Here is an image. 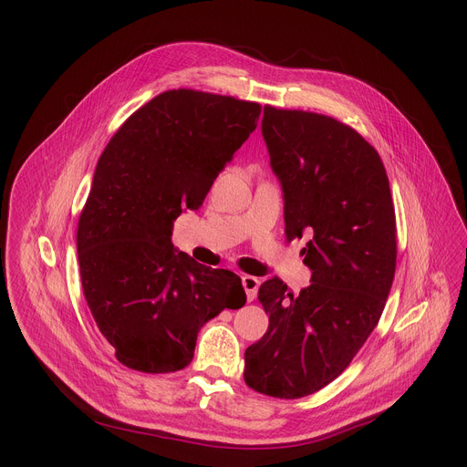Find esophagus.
I'll return each instance as SVG.
<instances>
[{
	"label": "esophagus",
	"mask_w": 467,
	"mask_h": 467,
	"mask_svg": "<svg viewBox=\"0 0 467 467\" xmlns=\"http://www.w3.org/2000/svg\"><path fill=\"white\" fill-rule=\"evenodd\" d=\"M259 284H261V282H259L255 276H250V275H244V276H242V285H244V289H246V297H248L250 303H252V301L255 299V296H257Z\"/></svg>",
	"instance_id": "34e87169"
}]
</instances>
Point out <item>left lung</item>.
<instances>
[{
  "instance_id": "8db88e82",
  "label": "left lung",
  "mask_w": 467,
  "mask_h": 467,
  "mask_svg": "<svg viewBox=\"0 0 467 467\" xmlns=\"http://www.w3.org/2000/svg\"><path fill=\"white\" fill-rule=\"evenodd\" d=\"M261 132L284 191L285 238L306 236L310 285L259 287L266 333L244 354V380L297 400L347 369L377 327L396 275V212L371 143L337 119L265 106Z\"/></svg>"
}]
</instances>
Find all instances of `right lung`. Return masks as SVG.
Wrapping results in <instances>:
<instances>
[{"instance_id":"right-lung-1","label":"right lung","mask_w":467,"mask_h":467,"mask_svg":"<svg viewBox=\"0 0 467 467\" xmlns=\"http://www.w3.org/2000/svg\"><path fill=\"white\" fill-rule=\"evenodd\" d=\"M259 115L233 96L166 90L122 122L98 161L78 227L81 284L98 329L134 371L183 369L201 327L246 303L234 273L196 263L170 236Z\"/></svg>"}]
</instances>
